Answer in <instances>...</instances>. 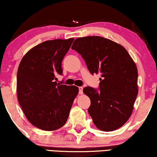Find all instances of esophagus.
Here are the masks:
<instances>
[{"label": "esophagus", "instance_id": "1", "mask_svg": "<svg viewBox=\"0 0 157 157\" xmlns=\"http://www.w3.org/2000/svg\"><path fill=\"white\" fill-rule=\"evenodd\" d=\"M83 92V87L82 86H79V94H82Z\"/></svg>", "mask_w": 157, "mask_h": 157}]
</instances>
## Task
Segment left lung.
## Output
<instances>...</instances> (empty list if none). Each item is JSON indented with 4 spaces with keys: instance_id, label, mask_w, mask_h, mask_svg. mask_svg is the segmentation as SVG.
<instances>
[{
    "instance_id": "obj_1",
    "label": "left lung",
    "mask_w": 157,
    "mask_h": 157,
    "mask_svg": "<svg viewBox=\"0 0 157 157\" xmlns=\"http://www.w3.org/2000/svg\"><path fill=\"white\" fill-rule=\"evenodd\" d=\"M72 49L81 55L91 74H101L99 90H83L90 99L88 113L96 127L102 131L121 128L132 114L138 94L135 62L123 46L101 36L76 39Z\"/></svg>"
}]
</instances>
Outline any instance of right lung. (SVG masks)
<instances>
[{
  "mask_svg": "<svg viewBox=\"0 0 157 157\" xmlns=\"http://www.w3.org/2000/svg\"><path fill=\"white\" fill-rule=\"evenodd\" d=\"M74 39L38 44L24 56L17 75V99L27 120L46 131L59 129L68 118L79 89L57 83L62 60Z\"/></svg>",
  "mask_w": 157,
  "mask_h": 157,
  "instance_id": "add662e5",
  "label": "right lung"
}]
</instances>
